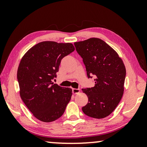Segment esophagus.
<instances>
[{
	"mask_svg": "<svg viewBox=\"0 0 147 147\" xmlns=\"http://www.w3.org/2000/svg\"><path fill=\"white\" fill-rule=\"evenodd\" d=\"M72 92L73 94H78L80 92V89H77V88H72Z\"/></svg>",
	"mask_w": 147,
	"mask_h": 147,
	"instance_id": "obj_1",
	"label": "esophagus"
}]
</instances>
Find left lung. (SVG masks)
Returning <instances> with one entry per match:
<instances>
[{
	"mask_svg": "<svg viewBox=\"0 0 147 147\" xmlns=\"http://www.w3.org/2000/svg\"><path fill=\"white\" fill-rule=\"evenodd\" d=\"M83 59L88 78L94 77L95 86L82 89L88 103L82 107L86 115L104 118L115 110L123 95L126 68L118 53L103 40L90 38L74 43Z\"/></svg>",
	"mask_w": 147,
	"mask_h": 147,
	"instance_id": "8db88e82",
	"label": "left lung"
}]
</instances>
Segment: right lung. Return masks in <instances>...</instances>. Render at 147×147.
Segmentation results:
<instances>
[{
	"label": "right lung",
	"mask_w": 147,
	"mask_h": 147,
	"mask_svg": "<svg viewBox=\"0 0 147 147\" xmlns=\"http://www.w3.org/2000/svg\"><path fill=\"white\" fill-rule=\"evenodd\" d=\"M74 50L69 43L43 41L31 47L20 62L17 80L21 98L42 122L59 118L71 100V88L61 87L51 80L57 77L61 59Z\"/></svg>",
	"instance_id": "1"
}]
</instances>
